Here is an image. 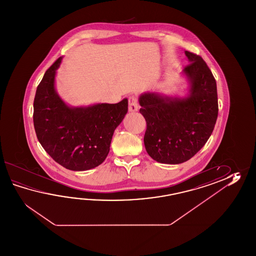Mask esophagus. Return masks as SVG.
Segmentation results:
<instances>
[{
  "label": "esophagus",
  "mask_w": 256,
  "mask_h": 256,
  "mask_svg": "<svg viewBox=\"0 0 256 256\" xmlns=\"http://www.w3.org/2000/svg\"><path fill=\"white\" fill-rule=\"evenodd\" d=\"M128 100H129V112H137L139 107H138V104H137V100H136V97L132 96Z\"/></svg>",
  "instance_id": "esophagus-1"
}]
</instances>
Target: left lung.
<instances>
[{
    "mask_svg": "<svg viewBox=\"0 0 256 256\" xmlns=\"http://www.w3.org/2000/svg\"><path fill=\"white\" fill-rule=\"evenodd\" d=\"M190 65L182 74L188 82L185 97L146 92L139 97L146 120V152L156 162L184 163L198 152L212 134L218 117L217 84L202 56L185 51Z\"/></svg>",
    "mask_w": 256,
    "mask_h": 256,
    "instance_id": "left-lung-1",
    "label": "left lung"
}]
</instances>
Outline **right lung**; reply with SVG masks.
<instances>
[{
    "mask_svg": "<svg viewBox=\"0 0 256 256\" xmlns=\"http://www.w3.org/2000/svg\"><path fill=\"white\" fill-rule=\"evenodd\" d=\"M62 56L46 71L34 100V126L46 152L66 169L84 171L104 162L115 129L128 112V100L118 104L70 107L54 88Z\"/></svg>",
    "mask_w": 256,
    "mask_h": 256,
    "instance_id": "right-lung-1",
    "label": "right lung"
}]
</instances>
